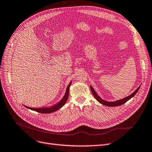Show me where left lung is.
I'll return each mask as SVG.
<instances>
[{"instance_id":"1","label":"left lung","mask_w":152,"mask_h":152,"mask_svg":"<svg viewBox=\"0 0 152 152\" xmlns=\"http://www.w3.org/2000/svg\"><path fill=\"white\" fill-rule=\"evenodd\" d=\"M140 88V86L134 92V93H132L131 95L127 96V97H126L125 98H123L122 99L118 100V101H117V102H106V101H104L102 98H99V96H98V94H96L95 91L93 89V87H92V86H91V91H92V93H93V96H94V98L96 99H97V101H98V102H99L100 103H102V104H104L105 106H108V107H117V106H120V105L123 104L124 103H126L128 100H129L131 98H132L133 96H134L137 93V92L138 91Z\"/></svg>"}]
</instances>
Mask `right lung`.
Instances as JSON below:
<instances>
[{
    "label": "right lung",
    "mask_w": 152,
    "mask_h": 152,
    "mask_svg": "<svg viewBox=\"0 0 152 152\" xmlns=\"http://www.w3.org/2000/svg\"><path fill=\"white\" fill-rule=\"evenodd\" d=\"M70 84H71V82L68 84L67 88H66V93H65V96H64V97L62 98V99L57 104L53 106V107H49V108H30V107H26L31 110H34V111L37 112L41 113H52V112L56 111V110H59V108H61L65 104L66 100L68 99V95H69V88H70Z\"/></svg>",
    "instance_id": "right-lung-1"
}]
</instances>
